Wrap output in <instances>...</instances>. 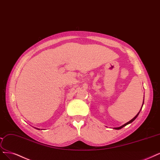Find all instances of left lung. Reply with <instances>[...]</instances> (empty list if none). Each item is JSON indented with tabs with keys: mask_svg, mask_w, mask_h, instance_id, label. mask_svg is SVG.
<instances>
[{
	"mask_svg": "<svg viewBox=\"0 0 160 160\" xmlns=\"http://www.w3.org/2000/svg\"><path fill=\"white\" fill-rule=\"evenodd\" d=\"M143 104H144V101H143V104H142V107H143ZM142 109V108H141ZM141 109H140V111H141ZM140 111H139V112L138 113L136 116H135V117L132 118V120H130V121H129V122H126V124H123L122 126H120V127H117V128H114V129H115V130H120V129H121V128H123L124 127V126H126V125H128V124H130V123H132V122H133V121L137 118V117H138V114H139V113H140Z\"/></svg>",
	"mask_w": 160,
	"mask_h": 160,
	"instance_id": "8db88e82",
	"label": "left lung"
}]
</instances>
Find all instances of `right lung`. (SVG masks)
Listing matches in <instances>:
<instances>
[{
	"mask_svg": "<svg viewBox=\"0 0 160 160\" xmlns=\"http://www.w3.org/2000/svg\"><path fill=\"white\" fill-rule=\"evenodd\" d=\"M36 128V129H38V130H40L39 128Z\"/></svg>",
	"mask_w": 160,
	"mask_h": 160,
	"instance_id": "right-lung-1",
	"label": "right lung"
}]
</instances>
